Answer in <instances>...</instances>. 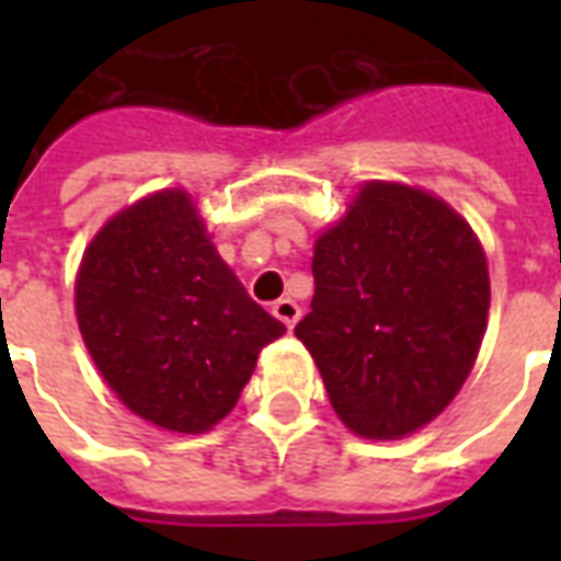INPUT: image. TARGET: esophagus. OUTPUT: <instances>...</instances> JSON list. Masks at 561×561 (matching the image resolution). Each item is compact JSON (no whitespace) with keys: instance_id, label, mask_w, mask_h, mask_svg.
<instances>
[{"instance_id":"34e87169","label":"esophagus","mask_w":561,"mask_h":561,"mask_svg":"<svg viewBox=\"0 0 561 561\" xmlns=\"http://www.w3.org/2000/svg\"><path fill=\"white\" fill-rule=\"evenodd\" d=\"M273 316L279 318L285 328L294 330V324L300 321V306L294 304L291 297H282V300H276V304H273Z\"/></svg>"}]
</instances>
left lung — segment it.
I'll return each mask as SVG.
<instances>
[{
    "mask_svg": "<svg viewBox=\"0 0 561 561\" xmlns=\"http://www.w3.org/2000/svg\"><path fill=\"white\" fill-rule=\"evenodd\" d=\"M312 312L294 328L330 405L366 438H402L445 412L481 348L490 273L445 201L366 183L312 257Z\"/></svg>",
    "mask_w": 561,
    "mask_h": 561,
    "instance_id": "obj_1",
    "label": "left lung"
}]
</instances>
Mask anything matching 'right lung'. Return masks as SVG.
<instances>
[{"mask_svg":"<svg viewBox=\"0 0 561 561\" xmlns=\"http://www.w3.org/2000/svg\"><path fill=\"white\" fill-rule=\"evenodd\" d=\"M78 324L104 381L144 421L204 433L231 412L285 324L245 294L185 192L138 201L80 261Z\"/></svg>","mask_w":561,"mask_h":561,"instance_id":"obj_1","label":"right lung"}]
</instances>
